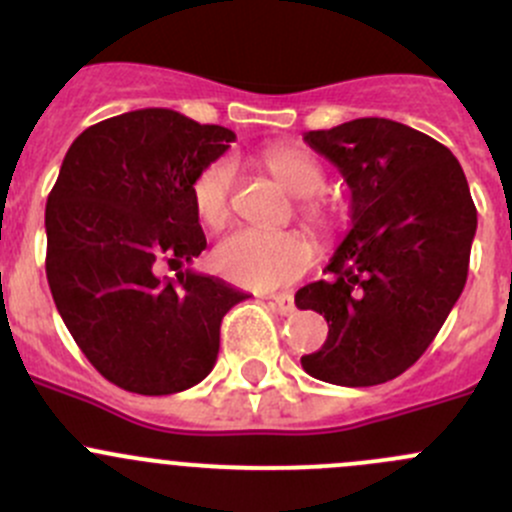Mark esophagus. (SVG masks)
<instances>
[{"instance_id": "1", "label": "esophagus", "mask_w": 512, "mask_h": 512, "mask_svg": "<svg viewBox=\"0 0 512 512\" xmlns=\"http://www.w3.org/2000/svg\"><path fill=\"white\" fill-rule=\"evenodd\" d=\"M272 304H275V309L280 314H292L294 312V297H292V294H277V297H272Z\"/></svg>"}]
</instances>
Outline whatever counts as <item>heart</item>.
Listing matches in <instances>:
<instances>
[{
  "label": "heart",
  "mask_w": 512,
  "mask_h": 512,
  "mask_svg": "<svg viewBox=\"0 0 512 512\" xmlns=\"http://www.w3.org/2000/svg\"><path fill=\"white\" fill-rule=\"evenodd\" d=\"M265 168L294 195L302 198L299 215L319 235H329L337 223L332 205L314 198L327 183L324 165L299 146H272L262 153ZM235 163L218 158L205 165L190 185L195 215L208 227L227 223L232 208ZM314 247L299 232H262L242 227L218 242L213 265L225 280L250 289H277L302 277L312 267Z\"/></svg>",
  "instance_id": "heart-1"
}]
</instances>
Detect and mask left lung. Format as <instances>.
Returning <instances> with one entry per match:
<instances>
[{"mask_svg": "<svg viewBox=\"0 0 512 512\" xmlns=\"http://www.w3.org/2000/svg\"><path fill=\"white\" fill-rule=\"evenodd\" d=\"M304 143L347 180L352 230L329 260L332 280L294 294L329 324L302 369L337 386L384 384L416 364L466 287L478 225L468 180L446 146L389 118L309 131Z\"/></svg>", "mask_w": 512, "mask_h": 512, "instance_id": "obj_1", "label": "left lung"}]
</instances>
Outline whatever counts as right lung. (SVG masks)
<instances>
[{
    "label": "right lung",
    "instance_id": "obj_1",
    "mask_svg": "<svg viewBox=\"0 0 512 512\" xmlns=\"http://www.w3.org/2000/svg\"><path fill=\"white\" fill-rule=\"evenodd\" d=\"M235 141L170 108L86 128L46 200V280L66 329L101 376L143 396L178 394L213 371L220 322L247 297L180 270L205 250L190 185Z\"/></svg>",
    "mask_w": 512,
    "mask_h": 512
}]
</instances>
